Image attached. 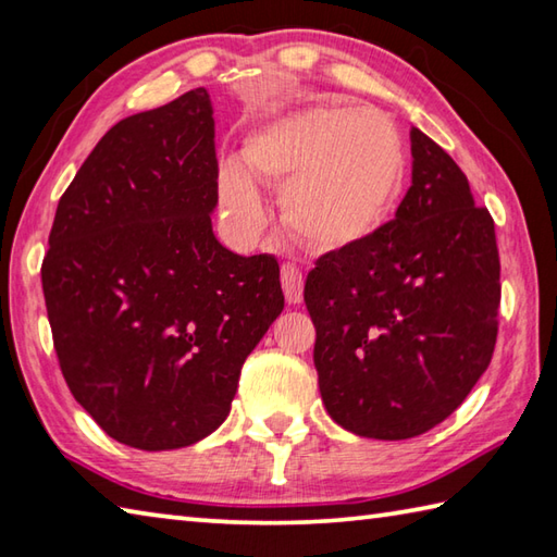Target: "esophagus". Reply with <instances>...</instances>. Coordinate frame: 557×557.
Listing matches in <instances>:
<instances>
[{
	"label": "esophagus",
	"instance_id": "1",
	"mask_svg": "<svg viewBox=\"0 0 557 557\" xmlns=\"http://www.w3.org/2000/svg\"><path fill=\"white\" fill-rule=\"evenodd\" d=\"M281 283H283V293H286V300L290 305H298L302 300V288H305L302 271L293 264H283L281 267Z\"/></svg>",
	"mask_w": 557,
	"mask_h": 557
}]
</instances>
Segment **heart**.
<instances>
[{
  "label": "heart",
  "mask_w": 557,
  "mask_h": 557,
  "mask_svg": "<svg viewBox=\"0 0 557 557\" xmlns=\"http://www.w3.org/2000/svg\"><path fill=\"white\" fill-rule=\"evenodd\" d=\"M243 161L259 183L283 189V225L317 252H338L377 231L406 173L401 136L387 117L334 106L269 122L247 136ZM219 191L237 231H262L264 207L235 161L221 165Z\"/></svg>",
  "instance_id": "obj_1"
}]
</instances>
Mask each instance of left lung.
<instances>
[{
	"mask_svg": "<svg viewBox=\"0 0 557 557\" xmlns=\"http://www.w3.org/2000/svg\"><path fill=\"white\" fill-rule=\"evenodd\" d=\"M413 183L392 221L317 259L305 305L334 421L360 437L428 433L491 366L500 310L495 223L467 175L411 129Z\"/></svg>",
	"mask_w": 557,
	"mask_h": 557,
	"instance_id": "1",
	"label": "left lung"
}]
</instances>
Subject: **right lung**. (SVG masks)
Here are the masks:
<instances>
[{
    "label": "right lung",
    "mask_w": 557,
    "mask_h": 557,
    "mask_svg": "<svg viewBox=\"0 0 557 557\" xmlns=\"http://www.w3.org/2000/svg\"><path fill=\"white\" fill-rule=\"evenodd\" d=\"M203 88L117 122L57 203L40 278L74 399L136 449L195 445L231 413L240 368L283 310L271 255L213 237Z\"/></svg>",
    "instance_id": "add662e5"
}]
</instances>
